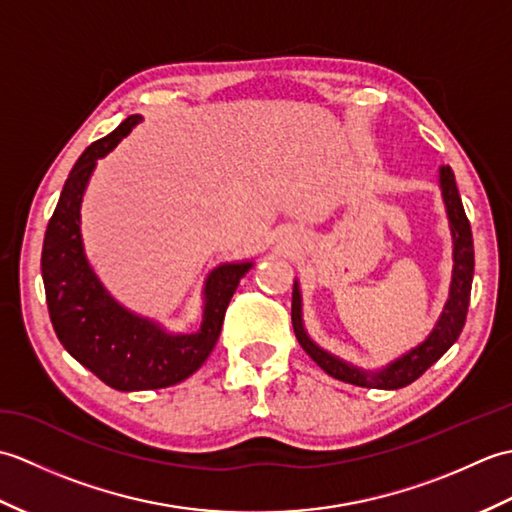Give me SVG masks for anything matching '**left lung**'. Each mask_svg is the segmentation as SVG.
Here are the masks:
<instances>
[{
	"mask_svg": "<svg viewBox=\"0 0 512 512\" xmlns=\"http://www.w3.org/2000/svg\"><path fill=\"white\" fill-rule=\"evenodd\" d=\"M440 187H442V198L447 204L449 222H451V233H453V279H451V292L449 301L444 306L442 317L436 328L429 334V339L416 350H411L398 361L387 365L383 372L378 374H367L347 365L332 354L323 352L319 345H314L306 330H303L301 323V295L299 286L295 284L292 288V328H295L299 345L306 350V354L317 363L325 374L332 378H339L343 383L358 385V387H380V389H398L405 387L413 380L420 378L427 369L438 361V358L449 350V347L458 341V336L464 328L466 312H469V301H471V284H473V266H475V255H473V233L469 217L464 213V206L460 200L458 187H455V176L451 167L440 169Z\"/></svg>",
	"mask_w": 512,
	"mask_h": 512,
	"instance_id": "1",
	"label": "left lung"
}]
</instances>
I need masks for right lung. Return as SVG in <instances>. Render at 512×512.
Wrapping results in <instances>:
<instances>
[{"mask_svg":"<svg viewBox=\"0 0 512 512\" xmlns=\"http://www.w3.org/2000/svg\"><path fill=\"white\" fill-rule=\"evenodd\" d=\"M140 123L129 116L112 134L96 140L76 160L43 237L41 275L52 328L76 361L118 391L162 389L198 372L220 339L224 314L248 268L224 264L206 279L202 328L195 334H167L107 295L85 262L79 211L96 160L121 143Z\"/></svg>","mask_w":512,"mask_h":512,"instance_id":"obj_1","label":"right lung"}]
</instances>
